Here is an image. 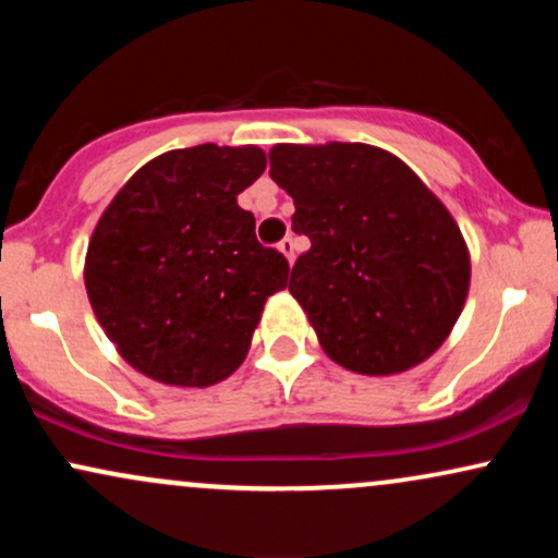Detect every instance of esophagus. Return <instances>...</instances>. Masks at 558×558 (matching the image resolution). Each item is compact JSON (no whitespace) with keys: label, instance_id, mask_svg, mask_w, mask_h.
I'll return each mask as SVG.
<instances>
[{"label":"esophagus","instance_id":"34e87169","mask_svg":"<svg viewBox=\"0 0 558 558\" xmlns=\"http://www.w3.org/2000/svg\"><path fill=\"white\" fill-rule=\"evenodd\" d=\"M278 248H280V252H283V254H286L288 265H293V259H296V254H293V248H296V243H293V239H291V235H286V239L278 243Z\"/></svg>","mask_w":558,"mask_h":558}]
</instances>
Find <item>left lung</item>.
I'll list each match as a JSON object with an SVG mask.
<instances>
[{
  "mask_svg": "<svg viewBox=\"0 0 558 558\" xmlns=\"http://www.w3.org/2000/svg\"><path fill=\"white\" fill-rule=\"evenodd\" d=\"M270 178L312 241L288 291L332 362L396 375L438 351L470 291V252L440 198L369 144H278Z\"/></svg>",
  "mask_w": 558,
  "mask_h": 558,
  "instance_id": "1",
  "label": "left lung"
}]
</instances>
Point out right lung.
<instances>
[{"instance_id":"add662e5","label":"right lung","mask_w":558,"mask_h":558,"mask_svg":"<svg viewBox=\"0 0 558 558\" xmlns=\"http://www.w3.org/2000/svg\"><path fill=\"white\" fill-rule=\"evenodd\" d=\"M259 146L165 151L128 181L88 241L86 293L118 354L165 386L207 388L246 360L288 259L262 246L239 194Z\"/></svg>"}]
</instances>
